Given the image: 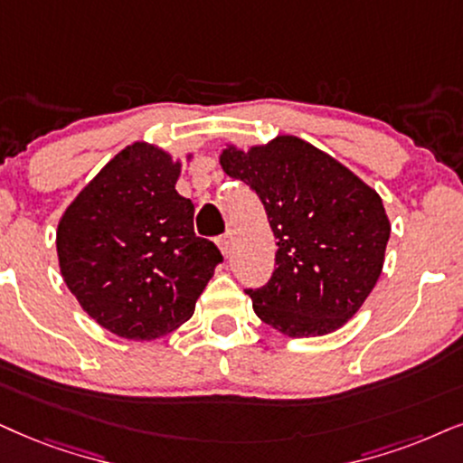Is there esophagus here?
Wrapping results in <instances>:
<instances>
[{
    "label": "esophagus",
    "mask_w": 463,
    "mask_h": 463,
    "mask_svg": "<svg viewBox=\"0 0 463 463\" xmlns=\"http://www.w3.org/2000/svg\"><path fill=\"white\" fill-rule=\"evenodd\" d=\"M218 245H220L222 254H224L226 259H228V256L232 254V232H226V235H222L218 239Z\"/></svg>",
    "instance_id": "34e87169"
}]
</instances>
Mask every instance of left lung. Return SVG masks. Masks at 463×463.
Masks as SVG:
<instances>
[{
	"instance_id": "left-lung-1",
	"label": "left lung",
	"mask_w": 463,
	"mask_h": 463,
	"mask_svg": "<svg viewBox=\"0 0 463 463\" xmlns=\"http://www.w3.org/2000/svg\"><path fill=\"white\" fill-rule=\"evenodd\" d=\"M220 164L259 194L278 239L271 279L248 288L256 316L290 337L346 325L378 282L391 235L376 190L297 137L228 147Z\"/></svg>"
}]
</instances>
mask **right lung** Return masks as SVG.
I'll use <instances>...</instances> for the list:
<instances>
[{
    "instance_id": "right-lung-1",
    "label": "right lung",
    "mask_w": 463,
    "mask_h": 463,
    "mask_svg": "<svg viewBox=\"0 0 463 463\" xmlns=\"http://www.w3.org/2000/svg\"><path fill=\"white\" fill-rule=\"evenodd\" d=\"M179 162L147 143L119 151L57 226L63 282L115 335L156 339L194 314L218 245L196 237L194 204L175 190Z\"/></svg>"
}]
</instances>
